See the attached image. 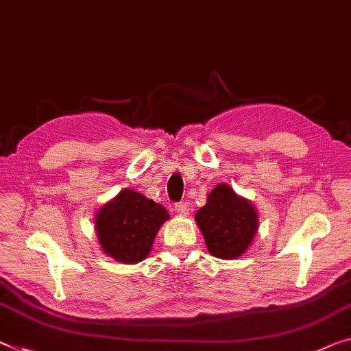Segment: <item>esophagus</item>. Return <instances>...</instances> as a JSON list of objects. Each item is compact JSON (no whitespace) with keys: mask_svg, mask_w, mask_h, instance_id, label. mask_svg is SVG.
Here are the masks:
<instances>
[{"mask_svg":"<svg viewBox=\"0 0 351 351\" xmlns=\"http://www.w3.org/2000/svg\"><path fill=\"white\" fill-rule=\"evenodd\" d=\"M176 210H177V213L182 215V217H188V215H190L191 207H190V204H188V202H179L176 206Z\"/></svg>","mask_w":351,"mask_h":351,"instance_id":"obj_1","label":"esophagus"}]
</instances>
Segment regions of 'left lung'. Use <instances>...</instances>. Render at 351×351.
Masks as SVG:
<instances>
[{
    "mask_svg": "<svg viewBox=\"0 0 351 351\" xmlns=\"http://www.w3.org/2000/svg\"><path fill=\"white\" fill-rule=\"evenodd\" d=\"M194 219L210 254L224 261L243 256L258 230L257 208L228 183H218L207 194Z\"/></svg>",
    "mask_w": 351,
    "mask_h": 351,
    "instance_id": "left-lung-1",
    "label": "left lung"
}]
</instances>
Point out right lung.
Listing matches in <instances>:
<instances>
[{
    "label": "right lung",
    "mask_w": 351,
    "mask_h": 351,
    "mask_svg": "<svg viewBox=\"0 0 351 351\" xmlns=\"http://www.w3.org/2000/svg\"><path fill=\"white\" fill-rule=\"evenodd\" d=\"M169 213L161 204L125 188L95 213V234L101 251L116 262L134 265L152 251Z\"/></svg>",
    "instance_id": "add662e5"
}]
</instances>
